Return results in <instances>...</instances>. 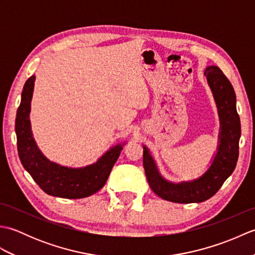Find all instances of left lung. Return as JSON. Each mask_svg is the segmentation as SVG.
<instances>
[{"label":"left lung","mask_w":255,"mask_h":255,"mask_svg":"<svg viewBox=\"0 0 255 255\" xmlns=\"http://www.w3.org/2000/svg\"><path fill=\"white\" fill-rule=\"evenodd\" d=\"M205 75L214 94L220 119L218 151L209 169L196 180L177 184L169 182L162 177L149 150L143 145V167L149 185L159 197L169 202H205L219 191L237 165L241 124L237 113L235 90L218 67H207Z\"/></svg>","instance_id":"8db88e82"}]
</instances>
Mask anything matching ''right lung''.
<instances>
[{
  "mask_svg": "<svg viewBox=\"0 0 255 255\" xmlns=\"http://www.w3.org/2000/svg\"><path fill=\"white\" fill-rule=\"evenodd\" d=\"M35 80V75H31L26 81L16 114L15 131L21 164L38 186L48 195L69 199L91 196L105 185L113 166L121 154L123 145H115L95 163L79 169L61 166L48 160L38 149L30 128V102Z\"/></svg>",
  "mask_w": 255,
  "mask_h": 255,
  "instance_id": "obj_1",
  "label": "right lung"
}]
</instances>
